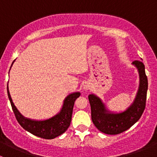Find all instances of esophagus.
<instances>
[{
  "label": "esophagus",
  "mask_w": 157,
  "mask_h": 157,
  "mask_svg": "<svg viewBox=\"0 0 157 157\" xmlns=\"http://www.w3.org/2000/svg\"><path fill=\"white\" fill-rule=\"evenodd\" d=\"M90 89V85L89 83H86L84 85H83V90H85V91H87Z\"/></svg>",
  "instance_id": "34e87169"
}]
</instances>
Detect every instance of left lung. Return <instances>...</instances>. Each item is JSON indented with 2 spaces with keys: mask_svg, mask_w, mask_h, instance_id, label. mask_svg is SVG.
Segmentation results:
<instances>
[{
  "mask_svg": "<svg viewBox=\"0 0 157 157\" xmlns=\"http://www.w3.org/2000/svg\"><path fill=\"white\" fill-rule=\"evenodd\" d=\"M139 74V86L132 103L125 110L120 112L109 110L102 99L96 95H89L93 124L99 131L107 134H118L130 128L141 117L146 105L148 81L142 61L131 63Z\"/></svg>",
  "mask_w": 157,
  "mask_h": 157,
  "instance_id": "left-lung-1",
  "label": "left lung"
}]
</instances>
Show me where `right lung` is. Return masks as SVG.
Wrapping results in <instances>:
<instances>
[{"label":"right lung","instance_id":"1","mask_svg":"<svg viewBox=\"0 0 157 157\" xmlns=\"http://www.w3.org/2000/svg\"><path fill=\"white\" fill-rule=\"evenodd\" d=\"M14 61L12 63V65ZM7 95L16 118L22 127L35 136L45 139H54L65 132L71 124L74 102L80 96V93L74 92L67 95L63 101V105L59 112L54 116L43 120H35L26 118L19 112L13 102L9 91L8 83Z\"/></svg>","mask_w":157,"mask_h":157}]
</instances>
